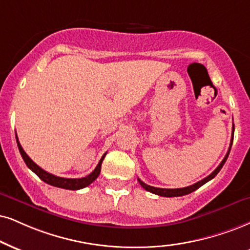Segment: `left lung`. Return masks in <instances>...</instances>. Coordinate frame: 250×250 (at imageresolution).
Returning <instances> with one entry per match:
<instances>
[{"mask_svg": "<svg viewBox=\"0 0 250 250\" xmlns=\"http://www.w3.org/2000/svg\"><path fill=\"white\" fill-rule=\"evenodd\" d=\"M233 132H234V125H233ZM232 144H233V134H232V140H230V145H229V152H227L226 156H225L223 161H221V163L219 166H218L217 168H215V170L213 172H211L210 175H208V177H205L204 180L197 182V183L192 184V186L190 187H186V188H180V189H162V188H155V187H150L148 186V184L144 183L143 181L139 180L138 178V181H139L140 186L144 188L145 190L149 191V192L152 193H155V195H159V196H162V197H180V196H184V195H188V193H191L193 192V191L198 189V188H200L202 186H204L205 183H208V181H211L212 178H214L215 176H217L218 172L220 171V169L223 168V166L225 165V162H226L227 158H229V152H230V147H232Z\"/></svg>", "mask_w": 250, "mask_h": 250, "instance_id": "1", "label": "left lung"}]
</instances>
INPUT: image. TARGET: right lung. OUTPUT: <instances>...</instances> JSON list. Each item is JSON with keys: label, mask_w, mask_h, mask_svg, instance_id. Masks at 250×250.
I'll return each mask as SVG.
<instances>
[{"label": "right lung", "mask_w": 250, "mask_h": 250, "mask_svg": "<svg viewBox=\"0 0 250 250\" xmlns=\"http://www.w3.org/2000/svg\"><path fill=\"white\" fill-rule=\"evenodd\" d=\"M16 141H17V146H18V149H20V153H21V158H23L24 162L26 163V166H27V167H29V169H31V170L35 172L37 176H38L40 180L44 181L45 183L50 184V186L57 187V188H61V189L80 190V189H83V188L88 187L89 184H91L92 182H94L98 177V175H100L102 162H103V160H104V158H105V155H106V153H105L103 156H102V159L100 160V162H98L97 167L95 168L94 171L90 172V174H89L88 176L82 177V178H63V177L55 176V175H52V174H50V172L45 171L44 169L40 168L38 165H36V163L33 162L32 160L29 158V156H27V154L24 152V149L21 148L20 141H18L17 134H16Z\"/></svg>", "instance_id": "obj_1"}]
</instances>
